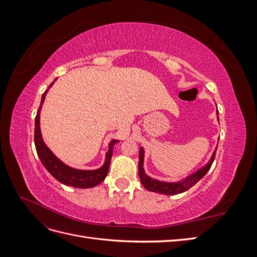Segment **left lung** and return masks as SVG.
Returning a JSON list of instances; mask_svg holds the SVG:
<instances>
[{"instance_id":"left-lung-1","label":"left lung","mask_w":257,"mask_h":257,"mask_svg":"<svg viewBox=\"0 0 257 257\" xmlns=\"http://www.w3.org/2000/svg\"><path fill=\"white\" fill-rule=\"evenodd\" d=\"M215 152L216 150L213 152L211 160L209 161L208 164L200 168L198 172H196L195 174L191 175L190 177H188L186 179H184L183 181L178 182V183H167V182H162L159 180H155V179H152L150 177H148L143 168V164H144V149L141 148V151H139V163H138V175H139V179H141V182L143 183L144 188H146L148 191L151 192H157V193H162V194H166V195H174V194H179L182 193L186 190L191 189L193 185H195L201 178H203L208 170L211 167L212 163L214 161L215 158Z\"/></svg>"}]
</instances>
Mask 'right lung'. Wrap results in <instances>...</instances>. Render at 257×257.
Returning a JSON list of instances; mask_svg holds the SVG:
<instances>
[{"mask_svg": "<svg viewBox=\"0 0 257 257\" xmlns=\"http://www.w3.org/2000/svg\"><path fill=\"white\" fill-rule=\"evenodd\" d=\"M53 82L50 83L49 88L53 84ZM46 93H47V91H46L42 96L41 105L38 107V111L35 116V130H34V143H35L36 152H37L38 158L41 159L43 165L54 178L57 179L58 181H60L61 183H63L65 185L74 186V188L87 189V188H92V186H95L100 182H103L108 174V170H109L110 160L112 157V147L119 141H116V139L111 141V143L109 144V150H108V152L106 153L105 164L98 169L79 170V169H75V168L66 166L64 163H62L58 158L54 157V154L48 149L47 146L44 144L43 138H42L41 128H40V112H41L42 105L44 103Z\"/></svg>", "mask_w": 257, "mask_h": 257, "instance_id": "add662e5", "label": "right lung"}]
</instances>
